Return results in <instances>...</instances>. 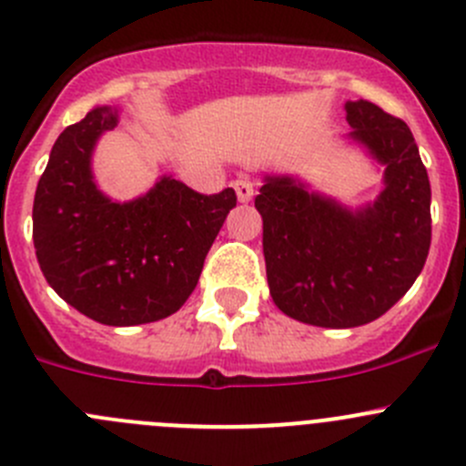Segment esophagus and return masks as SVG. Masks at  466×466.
<instances>
[{"instance_id": "1", "label": "esophagus", "mask_w": 466, "mask_h": 466, "mask_svg": "<svg viewBox=\"0 0 466 466\" xmlns=\"http://www.w3.org/2000/svg\"><path fill=\"white\" fill-rule=\"evenodd\" d=\"M233 187H236V194H238V201L240 203H247L254 198V183H251L249 178H240L233 183Z\"/></svg>"}]
</instances>
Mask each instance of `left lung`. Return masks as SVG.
<instances>
[{
	"label": "left lung",
	"mask_w": 466,
	"mask_h": 466,
	"mask_svg": "<svg viewBox=\"0 0 466 466\" xmlns=\"http://www.w3.org/2000/svg\"><path fill=\"white\" fill-rule=\"evenodd\" d=\"M345 112L350 139L384 164L373 203L350 210L288 176H268L256 197L274 304L331 329L384 316L420 274L432 238L428 171L407 123L369 100Z\"/></svg>",
	"instance_id": "obj_1"
}]
</instances>
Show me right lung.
<instances>
[{
	"label": "right lung",
	"mask_w": 466,
	"mask_h": 466,
	"mask_svg": "<svg viewBox=\"0 0 466 466\" xmlns=\"http://www.w3.org/2000/svg\"><path fill=\"white\" fill-rule=\"evenodd\" d=\"M116 123V109L96 107L55 141L34 197V247L61 299L100 325L132 327L187 302L238 197L164 176L144 197L112 201L93 180L91 155Z\"/></svg>",
	"instance_id": "add662e5"
}]
</instances>
